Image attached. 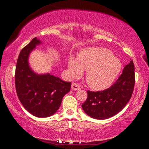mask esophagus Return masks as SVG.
Segmentation results:
<instances>
[{"instance_id":"obj_1","label":"esophagus","mask_w":149,"mask_h":149,"mask_svg":"<svg viewBox=\"0 0 149 149\" xmlns=\"http://www.w3.org/2000/svg\"><path fill=\"white\" fill-rule=\"evenodd\" d=\"M71 88L72 90H73V91H77V90L80 89V86L76 83H72Z\"/></svg>"}]
</instances>
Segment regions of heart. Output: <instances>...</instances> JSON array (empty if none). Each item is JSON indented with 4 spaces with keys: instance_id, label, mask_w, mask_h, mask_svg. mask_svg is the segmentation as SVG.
Listing matches in <instances>:
<instances>
[{
    "instance_id": "obj_1",
    "label": "heart",
    "mask_w": 149,
    "mask_h": 149,
    "mask_svg": "<svg viewBox=\"0 0 149 149\" xmlns=\"http://www.w3.org/2000/svg\"><path fill=\"white\" fill-rule=\"evenodd\" d=\"M122 64L112 52L104 47H88L80 51L77 59L70 57L68 71L71 78L79 77L86 70L88 85L94 90L109 88L120 72Z\"/></svg>"
}]
</instances>
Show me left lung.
Masks as SVG:
<instances>
[{
	"instance_id": "8db88e82",
	"label": "left lung",
	"mask_w": 149,
	"mask_h": 149,
	"mask_svg": "<svg viewBox=\"0 0 149 149\" xmlns=\"http://www.w3.org/2000/svg\"><path fill=\"white\" fill-rule=\"evenodd\" d=\"M133 61L125 66L123 73L109 88L104 91H87L86 100L81 105L84 111L94 119H108L125 107L133 94L135 86Z\"/></svg>"
}]
</instances>
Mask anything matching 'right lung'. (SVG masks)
Instances as JSON below:
<instances>
[{"label":"right lung","mask_w":149,"mask_h":149,"mask_svg":"<svg viewBox=\"0 0 149 149\" xmlns=\"http://www.w3.org/2000/svg\"><path fill=\"white\" fill-rule=\"evenodd\" d=\"M39 44L40 41L34 37L21 50L15 71V86L19 101L29 113L37 118H47L59 109L71 83L49 73L38 75L31 70L29 55Z\"/></svg>","instance_id":"obj_1"}]
</instances>
